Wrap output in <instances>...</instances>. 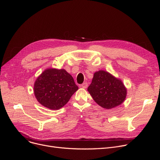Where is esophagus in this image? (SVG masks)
Masks as SVG:
<instances>
[{"label":"esophagus","instance_id":"obj_1","mask_svg":"<svg viewBox=\"0 0 160 160\" xmlns=\"http://www.w3.org/2000/svg\"><path fill=\"white\" fill-rule=\"evenodd\" d=\"M80 86H81V88H84V89H85V88H86L88 87V83H87V82H84V83L81 84Z\"/></svg>","mask_w":160,"mask_h":160}]
</instances>
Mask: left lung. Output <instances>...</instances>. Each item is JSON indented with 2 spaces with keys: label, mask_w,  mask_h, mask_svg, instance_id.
<instances>
[{
  "label": "left lung",
  "mask_w": 160,
  "mask_h": 160,
  "mask_svg": "<svg viewBox=\"0 0 160 160\" xmlns=\"http://www.w3.org/2000/svg\"><path fill=\"white\" fill-rule=\"evenodd\" d=\"M88 91L96 103L106 109H113L122 104L127 94L122 82L105 70L94 73Z\"/></svg>",
  "instance_id": "1"
}]
</instances>
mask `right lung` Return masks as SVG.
I'll use <instances>...</instances> for the list:
<instances>
[{
	"instance_id": "obj_1",
	"label": "right lung",
	"mask_w": 160,
	"mask_h": 160,
	"mask_svg": "<svg viewBox=\"0 0 160 160\" xmlns=\"http://www.w3.org/2000/svg\"><path fill=\"white\" fill-rule=\"evenodd\" d=\"M78 90L74 80L64 69L47 68L35 80V96L38 102L51 110H58L66 105Z\"/></svg>"
}]
</instances>
